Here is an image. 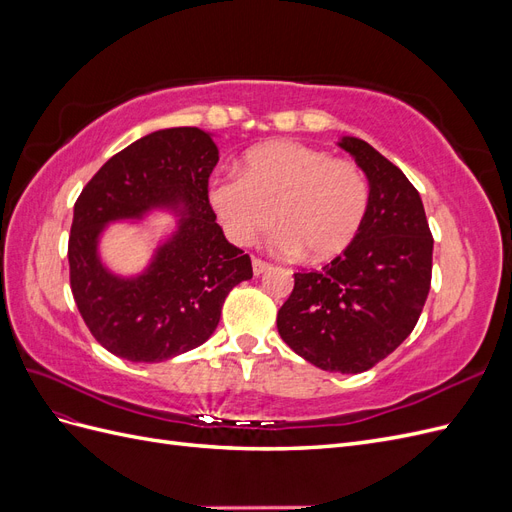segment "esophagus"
I'll list each match as a JSON object with an SVG mask.
<instances>
[{
    "mask_svg": "<svg viewBox=\"0 0 512 512\" xmlns=\"http://www.w3.org/2000/svg\"><path fill=\"white\" fill-rule=\"evenodd\" d=\"M269 267H271L269 262H265V260H262V258H254V260H252V269H254V275L265 273Z\"/></svg>",
    "mask_w": 512,
    "mask_h": 512,
    "instance_id": "1",
    "label": "esophagus"
}]
</instances>
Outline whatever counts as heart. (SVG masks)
<instances>
[{
	"mask_svg": "<svg viewBox=\"0 0 512 512\" xmlns=\"http://www.w3.org/2000/svg\"><path fill=\"white\" fill-rule=\"evenodd\" d=\"M209 203L237 245H250L275 220L277 250L322 262L342 254L359 235L369 209V181L356 162L280 141L247 153L241 173L215 177Z\"/></svg>",
	"mask_w": 512,
	"mask_h": 512,
	"instance_id": "1",
	"label": "heart"
}]
</instances>
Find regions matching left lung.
Segmentation results:
<instances>
[{
    "label": "left lung",
    "mask_w": 512,
    "mask_h": 512,
    "mask_svg": "<svg viewBox=\"0 0 512 512\" xmlns=\"http://www.w3.org/2000/svg\"><path fill=\"white\" fill-rule=\"evenodd\" d=\"M339 147L369 179L367 218L329 265L294 273L277 331L312 365L361 374L416 327L431 286L433 237L421 196L393 162L354 136Z\"/></svg>",
    "instance_id": "8db88e82"
}]
</instances>
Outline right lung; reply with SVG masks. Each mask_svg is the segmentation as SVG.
I'll return each instance as SVG.
<instances>
[{"label": "right lung", "mask_w": 512, "mask_h": 512, "mask_svg": "<svg viewBox=\"0 0 512 512\" xmlns=\"http://www.w3.org/2000/svg\"><path fill=\"white\" fill-rule=\"evenodd\" d=\"M218 160L205 130H158L115 153L76 198L70 288L91 335L119 359L160 363L205 344L228 292L252 277L250 256L226 241L209 203ZM164 206L182 213L176 235L145 274L113 276L97 256L103 226Z\"/></svg>", "instance_id": "obj_1"}]
</instances>
